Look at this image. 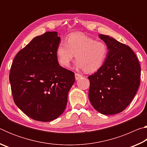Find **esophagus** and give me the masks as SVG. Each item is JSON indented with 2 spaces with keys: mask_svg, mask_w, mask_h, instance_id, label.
Wrapping results in <instances>:
<instances>
[{
  "mask_svg": "<svg viewBox=\"0 0 147 147\" xmlns=\"http://www.w3.org/2000/svg\"><path fill=\"white\" fill-rule=\"evenodd\" d=\"M81 77H82V74H79V73H75V79L76 80H78Z\"/></svg>",
  "mask_w": 147,
  "mask_h": 147,
  "instance_id": "1",
  "label": "esophagus"
}]
</instances>
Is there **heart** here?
<instances>
[{"label": "heart", "mask_w": 147, "mask_h": 147, "mask_svg": "<svg viewBox=\"0 0 147 147\" xmlns=\"http://www.w3.org/2000/svg\"><path fill=\"white\" fill-rule=\"evenodd\" d=\"M59 63L69 67L76 56L77 67L86 73H93L100 69L108 57V48L102 41L82 34H71L65 43H60L56 51Z\"/></svg>", "instance_id": "b5f03b06"}]
</instances>
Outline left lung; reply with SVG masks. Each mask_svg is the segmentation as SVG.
<instances>
[{
	"label": "left lung",
	"instance_id": "obj_1",
	"mask_svg": "<svg viewBox=\"0 0 147 147\" xmlns=\"http://www.w3.org/2000/svg\"><path fill=\"white\" fill-rule=\"evenodd\" d=\"M109 50L102 67L92 75L89 98L93 108L104 115L123 111L132 100L140 85L141 67L129 46L100 34Z\"/></svg>",
	"mask_w": 147,
	"mask_h": 147
}]
</instances>
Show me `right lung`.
<instances>
[{"label": "right lung", "mask_w": 147, "mask_h": 147, "mask_svg": "<svg viewBox=\"0 0 147 147\" xmlns=\"http://www.w3.org/2000/svg\"><path fill=\"white\" fill-rule=\"evenodd\" d=\"M56 32L34 38L11 64L9 82L15 104L34 120L49 122L63 112L74 73L59 66Z\"/></svg>", "instance_id": "right-lung-1"}]
</instances>
